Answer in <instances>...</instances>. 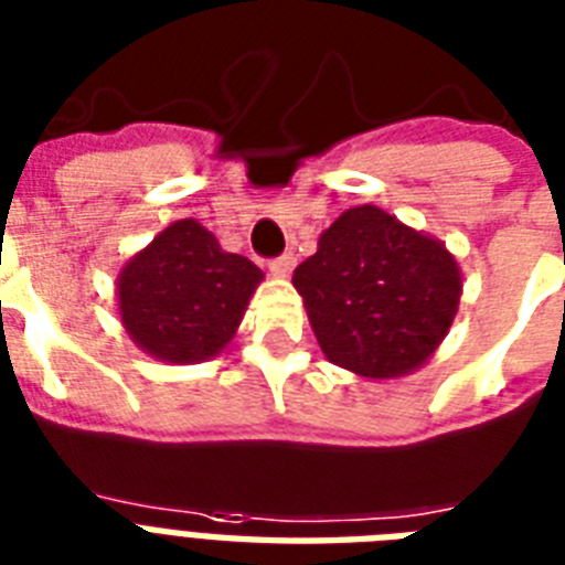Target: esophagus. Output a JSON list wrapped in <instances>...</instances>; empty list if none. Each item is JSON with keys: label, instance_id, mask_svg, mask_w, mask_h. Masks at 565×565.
<instances>
[{"label": "esophagus", "instance_id": "esophagus-1", "mask_svg": "<svg viewBox=\"0 0 565 565\" xmlns=\"http://www.w3.org/2000/svg\"><path fill=\"white\" fill-rule=\"evenodd\" d=\"M292 266H296V257H292L290 252H287V255L269 260V273L278 275V278H287V275L292 273Z\"/></svg>", "mask_w": 565, "mask_h": 565}]
</instances>
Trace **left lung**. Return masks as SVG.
<instances>
[{
  "mask_svg": "<svg viewBox=\"0 0 565 565\" xmlns=\"http://www.w3.org/2000/svg\"><path fill=\"white\" fill-rule=\"evenodd\" d=\"M292 287L326 358L372 381L428 363L457 317L463 275L446 243L375 204L340 213Z\"/></svg>",
  "mask_w": 565,
  "mask_h": 565,
  "instance_id": "left-lung-1",
  "label": "left lung"
}]
</instances>
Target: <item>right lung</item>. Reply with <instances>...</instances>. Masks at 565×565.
<instances>
[{"instance_id": "add662e5", "label": "right lung", "mask_w": 565, "mask_h": 565, "mask_svg": "<svg viewBox=\"0 0 565 565\" xmlns=\"http://www.w3.org/2000/svg\"><path fill=\"white\" fill-rule=\"evenodd\" d=\"M260 281L264 273L202 222L179 220L119 269V319L154 361H211L228 349Z\"/></svg>"}]
</instances>
